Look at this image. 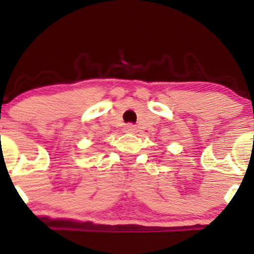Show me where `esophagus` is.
Listing matches in <instances>:
<instances>
[{
    "mask_svg": "<svg viewBox=\"0 0 254 254\" xmlns=\"http://www.w3.org/2000/svg\"><path fill=\"white\" fill-rule=\"evenodd\" d=\"M125 131L127 132V133H134V132H136V127H134L132 123H128V125L125 127Z\"/></svg>",
    "mask_w": 254,
    "mask_h": 254,
    "instance_id": "obj_1",
    "label": "esophagus"
}]
</instances>
